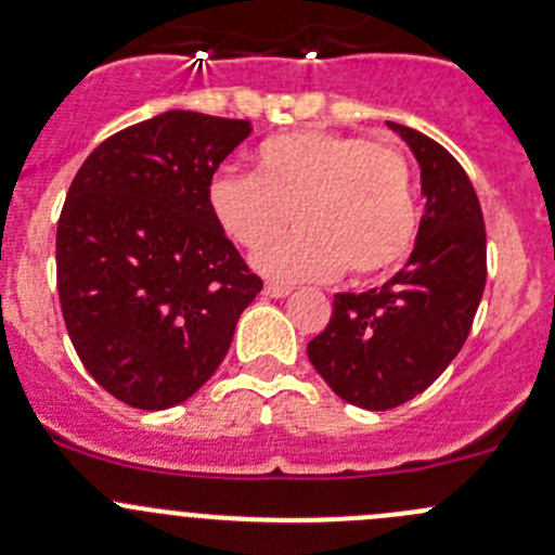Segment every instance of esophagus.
Instances as JSON below:
<instances>
[{"label": "esophagus", "instance_id": "obj_1", "mask_svg": "<svg viewBox=\"0 0 555 555\" xmlns=\"http://www.w3.org/2000/svg\"><path fill=\"white\" fill-rule=\"evenodd\" d=\"M262 293H266L268 298H287L293 289H289L287 284H266V289H262Z\"/></svg>", "mask_w": 555, "mask_h": 555}]
</instances>
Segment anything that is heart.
Wrapping results in <instances>:
<instances>
[{"instance_id": "1", "label": "heart", "mask_w": 555, "mask_h": 555, "mask_svg": "<svg viewBox=\"0 0 555 555\" xmlns=\"http://www.w3.org/2000/svg\"><path fill=\"white\" fill-rule=\"evenodd\" d=\"M251 177L220 171L206 190L211 220L231 242L257 249L289 219L301 231L255 255L257 271L282 282L389 271L416 236V195L405 155L327 128L266 139Z\"/></svg>"}]
</instances>
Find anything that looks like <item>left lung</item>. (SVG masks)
<instances>
[{
	"label": "left lung",
	"instance_id": "left-lung-1",
	"mask_svg": "<svg viewBox=\"0 0 555 555\" xmlns=\"http://www.w3.org/2000/svg\"><path fill=\"white\" fill-rule=\"evenodd\" d=\"M422 169L411 257L384 287L338 293L309 360L340 400L389 411L422 395L462 351L486 287V225L459 160L422 131L386 122Z\"/></svg>",
	"mask_w": 555,
	"mask_h": 555
}]
</instances>
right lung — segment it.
Here are the masks:
<instances>
[{
	"instance_id": "1",
	"label": "right lung",
	"mask_w": 555,
	"mask_h": 555,
	"mask_svg": "<svg viewBox=\"0 0 555 555\" xmlns=\"http://www.w3.org/2000/svg\"><path fill=\"white\" fill-rule=\"evenodd\" d=\"M249 133L246 120L169 109L99 144L66 193L61 313L86 371L126 405L166 411L193 397L262 289L206 206Z\"/></svg>"
}]
</instances>
